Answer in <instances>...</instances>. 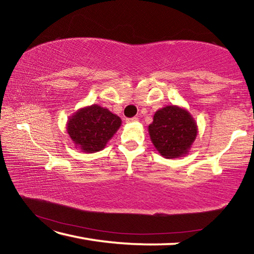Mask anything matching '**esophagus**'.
<instances>
[{"label":"esophagus","instance_id":"1","mask_svg":"<svg viewBox=\"0 0 254 254\" xmlns=\"http://www.w3.org/2000/svg\"><path fill=\"white\" fill-rule=\"evenodd\" d=\"M137 120H139V119H137L136 117H134V118H131V119H127V123H132V122H136L137 121Z\"/></svg>","mask_w":254,"mask_h":254}]
</instances>
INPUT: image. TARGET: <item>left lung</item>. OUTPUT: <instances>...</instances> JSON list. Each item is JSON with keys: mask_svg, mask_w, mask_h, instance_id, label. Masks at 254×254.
Segmentation results:
<instances>
[{"mask_svg": "<svg viewBox=\"0 0 254 254\" xmlns=\"http://www.w3.org/2000/svg\"><path fill=\"white\" fill-rule=\"evenodd\" d=\"M148 131L157 151L163 158L176 159L188 154L198 127L186 109L168 105L154 113Z\"/></svg>", "mask_w": 254, "mask_h": 254, "instance_id": "obj_1", "label": "left lung"}]
</instances>
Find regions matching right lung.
Masks as SVG:
<instances>
[{
    "label": "right lung",
    "instance_id": "add662e5",
    "mask_svg": "<svg viewBox=\"0 0 254 254\" xmlns=\"http://www.w3.org/2000/svg\"><path fill=\"white\" fill-rule=\"evenodd\" d=\"M122 121L105 107L97 104L81 107L67 121V133L83 152L101 151L121 127Z\"/></svg>",
    "mask_w": 254,
    "mask_h": 254
}]
</instances>
